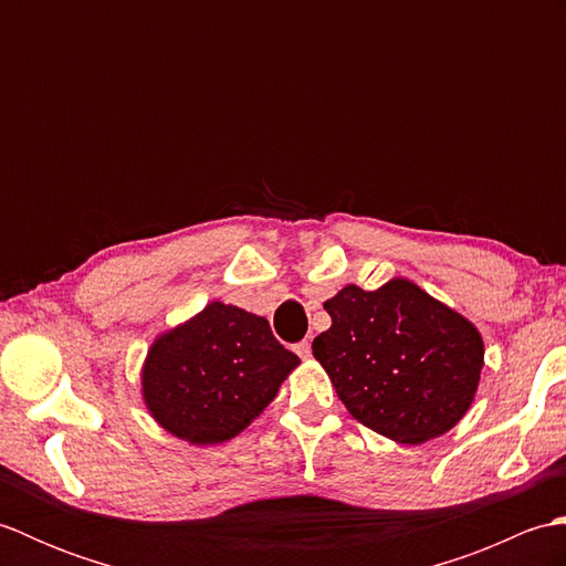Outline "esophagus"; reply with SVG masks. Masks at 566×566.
<instances>
[{
  "label": "esophagus",
  "mask_w": 566,
  "mask_h": 566,
  "mask_svg": "<svg viewBox=\"0 0 566 566\" xmlns=\"http://www.w3.org/2000/svg\"><path fill=\"white\" fill-rule=\"evenodd\" d=\"M294 350H296V355L302 357V359H308V357H311V343H308V340L296 343V345H294Z\"/></svg>",
  "instance_id": "esophagus-1"
}]
</instances>
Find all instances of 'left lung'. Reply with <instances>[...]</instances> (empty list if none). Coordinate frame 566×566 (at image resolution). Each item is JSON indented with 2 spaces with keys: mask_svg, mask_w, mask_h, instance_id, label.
I'll return each instance as SVG.
<instances>
[{
  "mask_svg": "<svg viewBox=\"0 0 566 566\" xmlns=\"http://www.w3.org/2000/svg\"><path fill=\"white\" fill-rule=\"evenodd\" d=\"M323 308L333 323L311 347L355 420L403 444L460 423L484 367L474 323L401 276L347 284Z\"/></svg>",
  "mask_w": 566,
  "mask_h": 566,
  "instance_id": "8db88e82",
  "label": "left lung"
}]
</instances>
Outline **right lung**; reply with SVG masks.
<instances>
[{"instance_id":"right-lung-1","label":"right lung","mask_w":566,"mask_h":566,"mask_svg":"<svg viewBox=\"0 0 566 566\" xmlns=\"http://www.w3.org/2000/svg\"><path fill=\"white\" fill-rule=\"evenodd\" d=\"M296 365L268 318L211 302L155 338L143 365V401L175 438L219 444L270 406Z\"/></svg>"}]
</instances>
